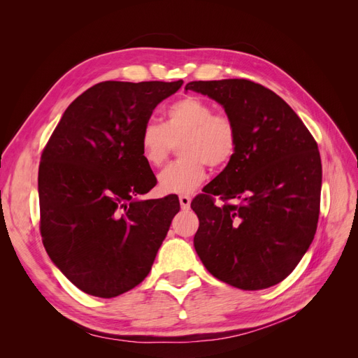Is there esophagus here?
Returning <instances> with one entry per match:
<instances>
[{"instance_id": "34e87169", "label": "esophagus", "mask_w": 358, "mask_h": 358, "mask_svg": "<svg viewBox=\"0 0 358 358\" xmlns=\"http://www.w3.org/2000/svg\"><path fill=\"white\" fill-rule=\"evenodd\" d=\"M179 203H180V208L183 210H187L191 206V197L189 196H179Z\"/></svg>"}]
</instances>
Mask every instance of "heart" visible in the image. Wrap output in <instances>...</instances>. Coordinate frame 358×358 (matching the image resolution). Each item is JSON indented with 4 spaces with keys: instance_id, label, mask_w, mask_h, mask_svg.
<instances>
[{
    "instance_id": "obj_1",
    "label": "heart",
    "mask_w": 358,
    "mask_h": 358,
    "mask_svg": "<svg viewBox=\"0 0 358 358\" xmlns=\"http://www.w3.org/2000/svg\"><path fill=\"white\" fill-rule=\"evenodd\" d=\"M176 145L182 159L161 171L159 188L167 194H189L206 179L208 166L222 169L236 158L239 131L231 116L188 95L167 107L162 125L146 122L140 133V154L152 169L164 164Z\"/></svg>"
}]
</instances>
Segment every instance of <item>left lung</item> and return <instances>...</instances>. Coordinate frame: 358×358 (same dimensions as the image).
Segmentation results:
<instances>
[{
  "label": "left lung",
  "instance_id": "1",
  "mask_svg": "<svg viewBox=\"0 0 358 358\" xmlns=\"http://www.w3.org/2000/svg\"><path fill=\"white\" fill-rule=\"evenodd\" d=\"M185 90L222 104L239 131L236 158L191 201L200 221L194 248L225 284L276 285L317 231L322 171L315 138L279 95L252 80H199Z\"/></svg>",
  "mask_w": 358,
  "mask_h": 358
}]
</instances>
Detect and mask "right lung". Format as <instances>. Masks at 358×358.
<instances>
[{
  "label": "right lung",
  "instance_id": "right-lung-1",
  "mask_svg": "<svg viewBox=\"0 0 358 358\" xmlns=\"http://www.w3.org/2000/svg\"><path fill=\"white\" fill-rule=\"evenodd\" d=\"M176 82H100L64 112L38 167L40 234L50 259L86 294L110 299L149 275L180 206L157 185L140 133Z\"/></svg>",
  "mask_w": 358,
  "mask_h": 358
}]
</instances>
